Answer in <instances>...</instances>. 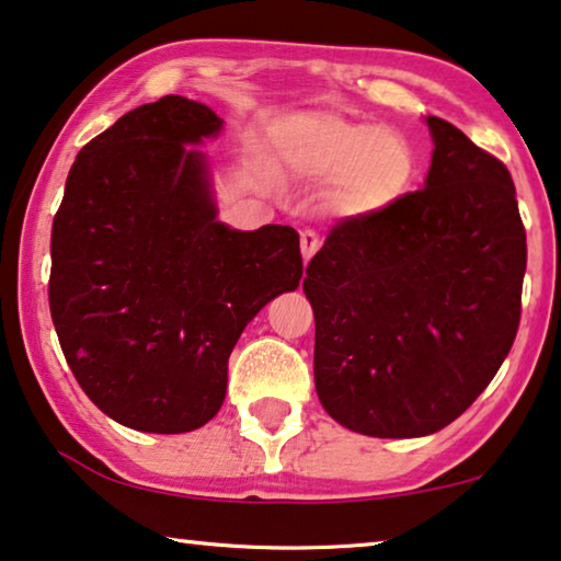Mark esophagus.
I'll list each match as a JSON object with an SVG mask.
<instances>
[{
    "mask_svg": "<svg viewBox=\"0 0 561 561\" xmlns=\"http://www.w3.org/2000/svg\"><path fill=\"white\" fill-rule=\"evenodd\" d=\"M321 248V238H318L316 230H304L300 232V253H304V261L308 263L313 253Z\"/></svg>",
    "mask_w": 561,
    "mask_h": 561,
    "instance_id": "34e87169",
    "label": "esophagus"
}]
</instances>
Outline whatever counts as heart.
<instances>
[{"label": "heart", "instance_id": "heart-1", "mask_svg": "<svg viewBox=\"0 0 561 561\" xmlns=\"http://www.w3.org/2000/svg\"><path fill=\"white\" fill-rule=\"evenodd\" d=\"M278 160L293 178L335 183L331 205L341 215L389 210L419 175V152L407 135L331 112L288 123Z\"/></svg>", "mask_w": 561, "mask_h": 561}]
</instances>
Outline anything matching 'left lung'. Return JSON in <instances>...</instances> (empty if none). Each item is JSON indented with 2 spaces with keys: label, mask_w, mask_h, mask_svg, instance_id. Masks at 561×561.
Masks as SVG:
<instances>
[{
  "label": "left lung",
  "mask_w": 561,
  "mask_h": 561,
  "mask_svg": "<svg viewBox=\"0 0 561 561\" xmlns=\"http://www.w3.org/2000/svg\"><path fill=\"white\" fill-rule=\"evenodd\" d=\"M426 187L351 215L310 257L316 391L356 434L426 436L486 389L516 339L527 232L506 165L428 117Z\"/></svg>",
  "instance_id": "left-lung-1"
}]
</instances>
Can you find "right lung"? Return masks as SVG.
<instances>
[{
    "label": "right lung",
    "instance_id": "add662e5",
    "mask_svg": "<svg viewBox=\"0 0 561 561\" xmlns=\"http://www.w3.org/2000/svg\"><path fill=\"white\" fill-rule=\"evenodd\" d=\"M203 102L135 107L72 162L51 222L49 310L77 383L117 424L201 428L226 399L248 321L304 275L290 226L215 220L205 162L220 130Z\"/></svg>",
    "mask_w": 561,
    "mask_h": 561
}]
</instances>
